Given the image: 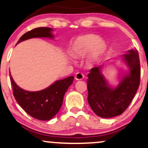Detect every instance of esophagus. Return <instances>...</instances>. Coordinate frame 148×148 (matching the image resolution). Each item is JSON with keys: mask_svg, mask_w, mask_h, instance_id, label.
<instances>
[{"mask_svg": "<svg viewBox=\"0 0 148 148\" xmlns=\"http://www.w3.org/2000/svg\"><path fill=\"white\" fill-rule=\"evenodd\" d=\"M84 78V75H83L82 73H80V72H78L76 73V75H75V79L77 80V81H79V80H82Z\"/></svg>", "mask_w": 148, "mask_h": 148, "instance_id": "34e87169", "label": "esophagus"}]
</instances>
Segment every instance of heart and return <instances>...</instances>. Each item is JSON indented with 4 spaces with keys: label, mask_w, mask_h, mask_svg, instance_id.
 Masks as SVG:
<instances>
[{
    "label": "heart",
    "mask_w": 148,
    "mask_h": 148,
    "mask_svg": "<svg viewBox=\"0 0 148 148\" xmlns=\"http://www.w3.org/2000/svg\"><path fill=\"white\" fill-rule=\"evenodd\" d=\"M107 45L99 36L88 34L79 36L73 42L72 55L74 57H84L90 54L89 61L94 63L106 53Z\"/></svg>",
    "instance_id": "b5f03b06"
}]
</instances>
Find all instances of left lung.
Returning a JSON list of instances; mask_svg holds the SVG:
<instances>
[{
  "instance_id": "1",
  "label": "left lung",
  "mask_w": 148,
  "mask_h": 148,
  "mask_svg": "<svg viewBox=\"0 0 148 148\" xmlns=\"http://www.w3.org/2000/svg\"><path fill=\"white\" fill-rule=\"evenodd\" d=\"M129 68L116 88L108 84L101 72L103 65L91 69L87 81L88 101L94 112L102 118H112L125 112L140 84V60L136 49L122 56Z\"/></svg>"
}]
</instances>
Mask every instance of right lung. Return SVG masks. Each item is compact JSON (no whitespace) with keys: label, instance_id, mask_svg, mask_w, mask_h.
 Segmentation results:
<instances>
[{"label":"right lung","instance_id":"obj_1","mask_svg":"<svg viewBox=\"0 0 148 148\" xmlns=\"http://www.w3.org/2000/svg\"><path fill=\"white\" fill-rule=\"evenodd\" d=\"M50 27H38L24 34L17 44L32 38H53ZM11 73H10V74ZM13 94L19 106L33 118L40 121H49L56 114L63 104V97L69 85L72 84L74 76L58 80L48 88L40 91L29 92L16 84L10 74Z\"/></svg>","mask_w":148,"mask_h":148}]
</instances>
